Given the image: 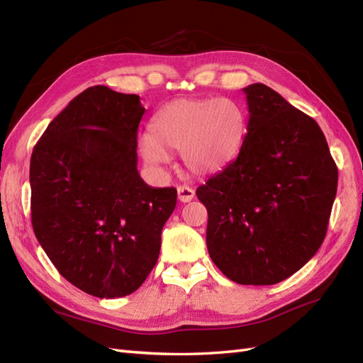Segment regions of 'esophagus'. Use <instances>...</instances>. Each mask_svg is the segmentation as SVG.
<instances>
[{
  "label": "esophagus",
  "mask_w": 363,
  "mask_h": 363,
  "mask_svg": "<svg viewBox=\"0 0 363 363\" xmlns=\"http://www.w3.org/2000/svg\"><path fill=\"white\" fill-rule=\"evenodd\" d=\"M179 200L182 203H189L191 200H194L195 196V191L192 188H189V186H179Z\"/></svg>",
  "instance_id": "esophagus-1"
}]
</instances>
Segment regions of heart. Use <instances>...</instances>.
I'll list each match as a JSON object with an SVG mask.
<instances>
[{
	"mask_svg": "<svg viewBox=\"0 0 363 363\" xmlns=\"http://www.w3.org/2000/svg\"><path fill=\"white\" fill-rule=\"evenodd\" d=\"M247 115L228 98H182L163 106L152 116L150 133L139 138V152L150 167L169 160L180 151L186 168L196 175L223 171L242 148Z\"/></svg>",
	"mask_w": 363,
	"mask_h": 363,
	"instance_id": "obj_1",
	"label": "heart"
}]
</instances>
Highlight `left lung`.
I'll list each match as a JSON object with an SVG mask.
<instances>
[{
    "instance_id": "obj_1",
    "label": "left lung",
    "mask_w": 363,
    "mask_h": 363,
    "mask_svg": "<svg viewBox=\"0 0 363 363\" xmlns=\"http://www.w3.org/2000/svg\"><path fill=\"white\" fill-rule=\"evenodd\" d=\"M248 130L232 163L196 189L215 265L239 284H276L320 250L337 168L316 121L262 83L244 87Z\"/></svg>"
}]
</instances>
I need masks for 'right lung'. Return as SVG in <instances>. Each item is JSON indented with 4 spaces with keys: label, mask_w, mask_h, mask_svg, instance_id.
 <instances>
[{
    "label": "right lung",
    "mask_w": 363,
    "mask_h": 363,
    "mask_svg": "<svg viewBox=\"0 0 363 363\" xmlns=\"http://www.w3.org/2000/svg\"><path fill=\"white\" fill-rule=\"evenodd\" d=\"M139 95L87 87L54 118L30 160L31 224L62 276L98 298L135 292L155 268L177 189L138 171Z\"/></svg>",
    "instance_id": "obj_1"
}]
</instances>
